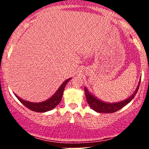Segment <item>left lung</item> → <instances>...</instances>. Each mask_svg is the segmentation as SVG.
Instances as JSON below:
<instances>
[{"label":"left lung","instance_id":"left-lung-1","mask_svg":"<svg viewBox=\"0 0 149 149\" xmlns=\"http://www.w3.org/2000/svg\"><path fill=\"white\" fill-rule=\"evenodd\" d=\"M139 84L138 85L137 88H136L134 93L126 100L113 104L105 103V102H102V101L99 100L98 99L96 98V97H95L93 95H92L86 88H85V96H86L87 102H88L90 107H91L94 111H95L98 113H114L117 111L120 110V109H122V108L125 107V106L127 105L128 103H130V102L134 99L136 92H137L138 90H139Z\"/></svg>","mask_w":149,"mask_h":149}]
</instances>
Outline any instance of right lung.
<instances>
[{"mask_svg":"<svg viewBox=\"0 0 149 149\" xmlns=\"http://www.w3.org/2000/svg\"><path fill=\"white\" fill-rule=\"evenodd\" d=\"M69 79H67L66 81H64L62 83V85L59 87V88L58 89V90L54 94L53 96L49 98V100L45 101L43 102H40V103H33V102H29L25 101L22 99L19 98V97L15 95L17 97V98L26 107L28 108L30 110L33 111L38 112V113H42L45 111H48L52 110V109L55 108L60 103L61 98H62L63 95V92L64 90V88L66 86V83L69 81Z\"/></svg>","mask_w":149,"mask_h":149,"instance_id":"1","label":"right lung"}]
</instances>
